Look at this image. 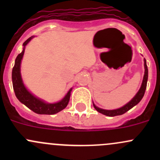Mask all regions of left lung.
I'll return each mask as SVG.
<instances>
[{
  "label": "left lung",
  "mask_w": 160,
  "mask_h": 160,
  "mask_svg": "<svg viewBox=\"0 0 160 160\" xmlns=\"http://www.w3.org/2000/svg\"><path fill=\"white\" fill-rule=\"evenodd\" d=\"M144 67H145V74H144V77H143V80H142V83L141 88H140V89L138 91V93L135 94V96L131 100L128 104H126L125 105H124L123 107L120 108L115 109V110H104V109L98 108L94 104H93L94 108L96 109L98 112L101 113V114H104V115L109 116V117H114V116L122 115V114H125V112H127V111L130 110L131 108H132L134 106L138 104V103L140 102V101L142 99L143 96H144L145 94V91H146V86H147L148 68H147V65H146V59H144Z\"/></svg>",
  "instance_id": "obj_1"
}]
</instances>
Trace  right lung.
Wrapping results in <instances>:
<instances>
[{"label": "right lung", "instance_id": "1", "mask_svg": "<svg viewBox=\"0 0 160 160\" xmlns=\"http://www.w3.org/2000/svg\"><path fill=\"white\" fill-rule=\"evenodd\" d=\"M35 36L30 37L23 43V50L20 54L18 55L14 62V66L12 70V83L14 93L21 103L25 104L35 113L39 114H54L63 110L68 104L70 98V89L65 97L60 101L54 104H48L42 100L36 98L30 93L24 85L21 76V62L25 52V47Z\"/></svg>", "mask_w": 160, "mask_h": 160}]
</instances>
